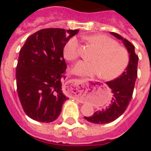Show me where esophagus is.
Instances as JSON below:
<instances>
[{
    "label": "esophagus",
    "mask_w": 151,
    "mask_h": 151,
    "mask_svg": "<svg viewBox=\"0 0 151 151\" xmlns=\"http://www.w3.org/2000/svg\"><path fill=\"white\" fill-rule=\"evenodd\" d=\"M81 80H82V82H85V81H86V80H87V79H86V78H81Z\"/></svg>",
    "instance_id": "obj_1"
}]
</instances>
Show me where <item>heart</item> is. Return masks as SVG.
<instances>
[{"instance_id":"obj_1","label":"heart","mask_w":151,"mask_h":151,"mask_svg":"<svg viewBox=\"0 0 151 151\" xmlns=\"http://www.w3.org/2000/svg\"><path fill=\"white\" fill-rule=\"evenodd\" d=\"M85 38L98 49L92 60H81L73 68V71L81 76H101L105 80H113L122 76L129 66L130 56L123 47L116 40L104 35L88 36ZM80 54L78 39L73 37L63 47L64 57L68 60H75Z\"/></svg>"}]
</instances>
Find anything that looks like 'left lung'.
Returning <instances> with one entry per match:
<instances>
[{
  "label": "left lung",
  "instance_id": "left-lung-1",
  "mask_svg": "<svg viewBox=\"0 0 151 151\" xmlns=\"http://www.w3.org/2000/svg\"><path fill=\"white\" fill-rule=\"evenodd\" d=\"M110 34L123 41L129 53L130 61L129 66L122 76L110 82H106L113 93L110 104L105 109L95 112L92 116H85L86 120L92 123H109L116 120L122 115L127 109L132 100L134 84L138 76V57L134 52V47L119 35L115 32H110Z\"/></svg>",
  "mask_w": 151,
  "mask_h": 151
}]
</instances>
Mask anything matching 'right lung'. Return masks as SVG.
Listing matches in <instances>:
<instances>
[{
  "label": "right lung",
  "instance_id": "add662e5",
  "mask_svg": "<svg viewBox=\"0 0 151 151\" xmlns=\"http://www.w3.org/2000/svg\"><path fill=\"white\" fill-rule=\"evenodd\" d=\"M78 29H43L31 35L21 48L16 71L18 96L28 116L51 122L69 99L62 91L66 63L63 47Z\"/></svg>",
  "mask_w": 151,
  "mask_h": 151
}]
</instances>
